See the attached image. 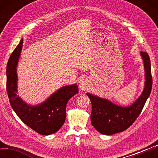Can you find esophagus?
Returning a JSON list of instances; mask_svg holds the SVG:
<instances>
[{
    "instance_id": "1",
    "label": "esophagus",
    "mask_w": 158,
    "mask_h": 158,
    "mask_svg": "<svg viewBox=\"0 0 158 158\" xmlns=\"http://www.w3.org/2000/svg\"><path fill=\"white\" fill-rule=\"evenodd\" d=\"M90 89V84L87 80H84V81H82L79 84V89L83 91H85V90H87Z\"/></svg>"
}]
</instances>
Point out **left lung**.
<instances>
[{"label": "left lung", "mask_w": 158, "mask_h": 158, "mask_svg": "<svg viewBox=\"0 0 158 158\" xmlns=\"http://www.w3.org/2000/svg\"><path fill=\"white\" fill-rule=\"evenodd\" d=\"M140 55L143 62L145 82L142 93L132 105L127 106H118L107 99L86 93L92 104L91 124L102 135H111L127 129L139 116L151 94L153 84L151 60L146 52H141Z\"/></svg>", "instance_id": "1"}]
</instances>
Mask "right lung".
Returning <instances> with one entry per match:
<instances>
[{
    "label": "right lung",
    "instance_id": "right-lung-1",
    "mask_svg": "<svg viewBox=\"0 0 158 158\" xmlns=\"http://www.w3.org/2000/svg\"><path fill=\"white\" fill-rule=\"evenodd\" d=\"M23 47V39L10 56L7 65V92L10 103L19 118L32 130L42 135L56 132L63 126L66 118V105L69 99L78 93L77 84L65 85L37 105L25 102L17 93V68Z\"/></svg>",
    "mask_w": 158,
    "mask_h": 158
}]
</instances>
